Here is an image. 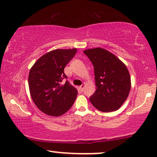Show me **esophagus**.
Returning <instances> with one entry per match:
<instances>
[{"label":"esophagus","instance_id":"34e87169","mask_svg":"<svg viewBox=\"0 0 157 157\" xmlns=\"http://www.w3.org/2000/svg\"><path fill=\"white\" fill-rule=\"evenodd\" d=\"M84 87H85V84H82V85L81 86H79V90H80L81 91H82L83 89H84Z\"/></svg>","mask_w":157,"mask_h":157}]
</instances>
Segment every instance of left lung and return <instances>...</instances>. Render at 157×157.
Wrapping results in <instances>:
<instances>
[{
  "label": "left lung",
  "instance_id": "obj_1",
  "mask_svg": "<svg viewBox=\"0 0 157 157\" xmlns=\"http://www.w3.org/2000/svg\"><path fill=\"white\" fill-rule=\"evenodd\" d=\"M83 52L94 66L97 89L90 98L92 105L103 112L120 109L131 89V78L126 65L103 48H91Z\"/></svg>",
  "mask_w": 157,
  "mask_h": 157
}]
</instances>
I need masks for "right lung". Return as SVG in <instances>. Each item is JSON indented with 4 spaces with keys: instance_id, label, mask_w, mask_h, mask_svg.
<instances>
[{
    "instance_id": "add662e5",
    "label": "right lung",
    "mask_w": 157,
    "mask_h": 157,
    "mask_svg": "<svg viewBox=\"0 0 157 157\" xmlns=\"http://www.w3.org/2000/svg\"><path fill=\"white\" fill-rule=\"evenodd\" d=\"M77 52L73 49H57L43 55L30 70L28 85L37 107L48 115L59 117L69 110L78 95V90L64 78V68Z\"/></svg>"
}]
</instances>
